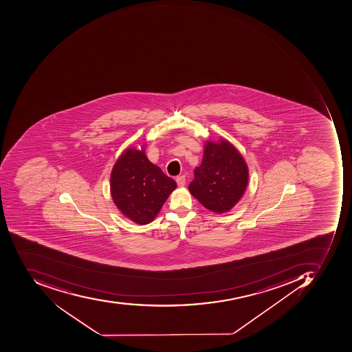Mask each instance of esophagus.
Returning <instances> with one entry per match:
<instances>
[{
  "mask_svg": "<svg viewBox=\"0 0 352 352\" xmlns=\"http://www.w3.org/2000/svg\"><path fill=\"white\" fill-rule=\"evenodd\" d=\"M175 182H177V184L179 186H184L186 184V177H185V175H179V177H177Z\"/></svg>",
  "mask_w": 352,
  "mask_h": 352,
  "instance_id": "34e87169",
  "label": "esophagus"
}]
</instances>
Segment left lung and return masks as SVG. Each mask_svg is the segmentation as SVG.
<instances>
[{
  "mask_svg": "<svg viewBox=\"0 0 352 352\" xmlns=\"http://www.w3.org/2000/svg\"><path fill=\"white\" fill-rule=\"evenodd\" d=\"M248 181L241 154L226 140L207 142L202 164L195 169L189 191L209 210L221 214L241 199Z\"/></svg>",
  "mask_w": 352,
  "mask_h": 352,
  "instance_id": "obj_1",
  "label": "left lung"
}]
</instances>
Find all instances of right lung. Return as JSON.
Wrapping results in <instances>:
<instances>
[{"label":"right lung","instance_id":"right-lung-1","mask_svg":"<svg viewBox=\"0 0 352 352\" xmlns=\"http://www.w3.org/2000/svg\"><path fill=\"white\" fill-rule=\"evenodd\" d=\"M177 183L153 165L145 152L128 149L111 173V193L120 212L138 224H148L161 210Z\"/></svg>","mask_w":352,"mask_h":352}]
</instances>
